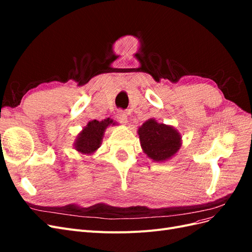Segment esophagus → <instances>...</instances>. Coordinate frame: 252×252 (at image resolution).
I'll list each match as a JSON object with an SVG mask.
<instances>
[{"label": "esophagus", "instance_id": "obj_1", "mask_svg": "<svg viewBox=\"0 0 252 252\" xmlns=\"http://www.w3.org/2000/svg\"><path fill=\"white\" fill-rule=\"evenodd\" d=\"M117 119L121 124L126 125L128 123V117H127V113L125 111H122V110L119 111L117 114Z\"/></svg>", "mask_w": 252, "mask_h": 252}]
</instances>
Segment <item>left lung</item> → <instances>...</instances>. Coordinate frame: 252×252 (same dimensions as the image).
Segmentation results:
<instances>
[{
  "instance_id": "8db88e82",
  "label": "left lung",
  "mask_w": 252,
  "mask_h": 252,
  "mask_svg": "<svg viewBox=\"0 0 252 252\" xmlns=\"http://www.w3.org/2000/svg\"><path fill=\"white\" fill-rule=\"evenodd\" d=\"M141 147L152 161L161 163L172 158L182 146V135L171 125L151 118L138 129Z\"/></svg>"
}]
</instances>
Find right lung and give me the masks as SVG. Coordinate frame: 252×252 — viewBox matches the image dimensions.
Wrapping results in <instances>:
<instances>
[{
    "label": "right lung",
    "instance_id": "1",
    "mask_svg": "<svg viewBox=\"0 0 252 252\" xmlns=\"http://www.w3.org/2000/svg\"><path fill=\"white\" fill-rule=\"evenodd\" d=\"M117 122H114L110 118L105 119L103 121L93 120L87 123L73 143V147L79 154L91 156L101 147L103 141L104 132L109 126L117 125Z\"/></svg>",
    "mask_w": 252,
    "mask_h": 252
}]
</instances>
